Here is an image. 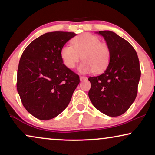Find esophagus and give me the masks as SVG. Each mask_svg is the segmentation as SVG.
I'll use <instances>...</instances> for the list:
<instances>
[{
	"label": "esophagus",
	"mask_w": 155,
	"mask_h": 155,
	"mask_svg": "<svg viewBox=\"0 0 155 155\" xmlns=\"http://www.w3.org/2000/svg\"><path fill=\"white\" fill-rule=\"evenodd\" d=\"M80 80H81V81H82V80H84L87 79V78L84 77V76H80Z\"/></svg>",
	"instance_id": "1"
}]
</instances>
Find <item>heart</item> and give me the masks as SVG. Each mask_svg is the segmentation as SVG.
<instances>
[{
  "instance_id": "heart-1",
  "label": "heart",
  "mask_w": 155,
  "mask_h": 155,
  "mask_svg": "<svg viewBox=\"0 0 155 155\" xmlns=\"http://www.w3.org/2000/svg\"><path fill=\"white\" fill-rule=\"evenodd\" d=\"M81 56L84 61L79 65L78 71L81 73H89L104 71L109 65L111 55L109 47L101 43L98 37L84 33L74 38L72 46L65 44L60 51L61 61L68 68H75Z\"/></svg>"
}]
</instances>
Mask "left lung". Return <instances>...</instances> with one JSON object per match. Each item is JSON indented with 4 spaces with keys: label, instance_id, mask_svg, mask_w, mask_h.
<instances>
[{
    "label": "left lung",
    "instance_id": "left-lung-1",
    "mask_svg": "<svg viewBox=\"0 0 155 155\" xmlns=\"http://www.w3.org/2000/svg\"><path fill=\"white\" fill-rule=\"evenodd\" d=\"M104 38L110 51V61L101 75L89 78V97L94 107L106 115L124 114L136 98L141 71L132 45L111 31L97 32Z\"/></svg>",
    "mask_w": 155,
    "mask_h": 155
}]
</instances>
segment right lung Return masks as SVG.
<instances>
[{"mask_svg":"<svg viewBox=\"0 0 155 155\" xmlns=\"http://www.w3.org/2000/svg\"><path fill=\"white\" fill-rule=\"evenodd\" d=\"M76 35L53 31L31 42L21 56L17 89L24 107L39 120H49L68 107L80 83L79 75L63 64L60 51Z\"/></svg>","mask_w":155,"mask_h":155,"instance_id":"1","label":"right lung"}]
</instances>
